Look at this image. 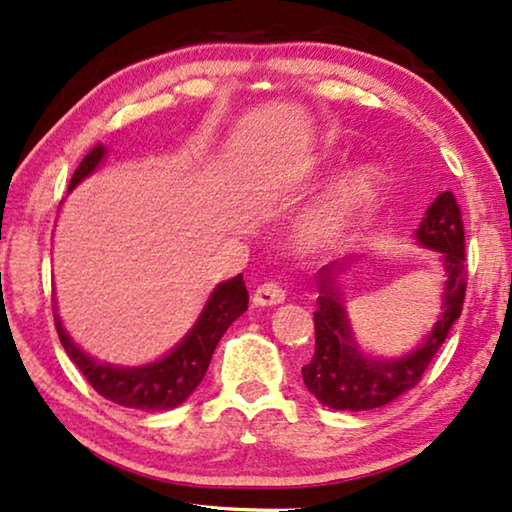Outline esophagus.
I'll return each instance as SVG.
<instances>
[{
    "label": "esophagus",
    "instance_id": "obj_1",
    "mask_svg": "<svg viewBox=\"0 0 512 512\" xmlns=\"http://www.w3.org/2000/svg\"><path fill=\"white\" fill-rule=\"evenodd\" d=\"M285 300V287L280 282L269 280L264 285H259L253 291V303L259 307H269V305H280Z\"/></svg>",
    "mask_w": 512,
    "mask_h": 512
}]
</instances>
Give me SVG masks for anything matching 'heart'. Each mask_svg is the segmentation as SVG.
I'll use <instances>...</instances> for the list:
<instances>
[{"label":"heart","instance_id":"b5f03b06","mask_svg":"<svg viewBox=\"0 0 512 512\" xmlns=\"http://www.w3.org/2000/svg\"><path fill=\"white\" fill-rule=\"evenodd\" d=\"M369 191V175L367 173H353L346 180L339 182L335 189L330 191L326 205L321 207V212L316 214L312 234L314 237H328L342 225L348 214L360 205L362 198Z\"/></svg>","mask_w":512,"mask_h":512}]
</instances>
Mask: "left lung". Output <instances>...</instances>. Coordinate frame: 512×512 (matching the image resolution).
I'll return each instance as SVG.
<instances>
[{"instance_id":"left-lung-1","label":"left lung","mask_w":512,"mask_h":512,"mask_svg":"<svg viewBox=\"0 0 512 512\" xmlns=\"http://www.w3.org/2000/svg\"><path fill=\"white\" fill-rule=\"evenodd\" d=\"M421 246L442 255L446 285L442 314L431 335L417 351L401 360H369L353 342L342 298L337 294L335 275L344 262L323 266L319 271V310L314 312V358L303 367V380L323 405L335 410H371L394 401L415 387L440 351L451 326L462 312L467 291V255L462 214L451 191H444L428 207L417 230Z\"/></svg>"}]
</instances>
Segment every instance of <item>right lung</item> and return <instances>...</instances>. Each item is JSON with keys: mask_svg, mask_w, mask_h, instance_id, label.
<instances>
[{"mask_svg": "<svg viewBox=\"0 0 512 512\" xmlns=\"http://www.w3.org/2000/svg\"><path fill=\"white\" fill-rule=\"evenodd\" d=\"M104 152H107L104 145L97 143L95 148L81 159L75 175H72L68 191L75 189L86 175L93 173L97 164L102 161ZM246 310L248 289L246 282H243V275L239 273L237 278L225 280L214 289V294L209 296L196 326H193L189 335H186L166 358L134 369L97 364L93 358H88V355L68 337V332L63 330L59 316H56V307L54 323L70 360L77 364V369L84 373V378L91 383L97 394L118 405H125V408L170 410L189 399L193 389L202 383L209 362H212L218 339L223 337V332Z\"/></svg>", "mask_w": 512, "mask_h": 512, "instance_id": "add662e5", "label": "right lung"}]
</instances>
